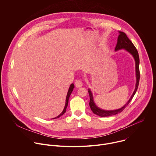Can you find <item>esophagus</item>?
<instances>
[{
  "label": "esophagus",
  "mask_w": 156,
  "mask_h": 156,
  "mask_svg": "<svg viewBox=\"0 0 156 156\" xmlns=\"http://www.w3.org/2000/svg\"><path fill=\"white\" fill-rule=\"evenodd\" d=\"M74 84H75V86H76L77 88L81 87H82V85H83L82 82L81 80H76Z\"/></svg>",
  "instance_id": "1"
}]
</instances>
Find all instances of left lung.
I'll return each instance as SVG.
<instances>
[{
    "label": "left lung",
    "mask_w": 156,
    "mask_h": 156,
    "mask_svg": "<svg viewBox=\"0 0 156 156\" xmlns=\"http://www.w3.org/2000/svg\"><path fill=\"white\" fill-rule=\"evenodd\" d=\"M119 36L118 37V40H117V44L116 45L115 51H117L118 50H121V49H124L125 51H126L127 52H128L130 54H131L132 55V57H133L134 60H135V73H136V84H135V90L133 92V94H132L131 97L130 98V99H129V101L127 102V103L122 106L121 108H118V109H116V110H103L99 107H98L94 101V99H93V96L92 94V92L91 91V90L89 88L88 90V93L90 95V107L91 108V110H92V112L101 117H105V116H110L112 115H116L118 113H121V112L123 111V110L127 107V105L129 104V102L131 101V100L132 99L133 96L135 95L138 87V84H139V80H140V71H139V64H140V60H139V55H138V51L136 49V48L135 47V46L133 44V43H132V41L128 38V37H127V35H126L125 33L122 32H119Z\"/></svg>",
    "instance_id": "obj_1"
}]
</instances>
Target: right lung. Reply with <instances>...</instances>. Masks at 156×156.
Here are the masks:
<instances>
[{
  "instance_id": "1",
  "label": "right lung",
  "mask_w": 156,
  "mask_h": 156,
  "mask_svg": "<svg viewBox=\"0 0 156 156\" xmlns=\"http://www.w3.org/2000/svg\"><path fill=\"white\" fill-rule=\"evenodd\" d=\"M74 88V83H71L69 86V90H68V93H67V95H66V102H65V107H64V109L62 111V112L58 115L57 116V117L55 118H54L52 119H55V118H58L59 117H60L62 115H63L65 112H66V109L67 108V106H68V101H69V96L73 90V89Z\"/></svg>"
}]
</instances>
